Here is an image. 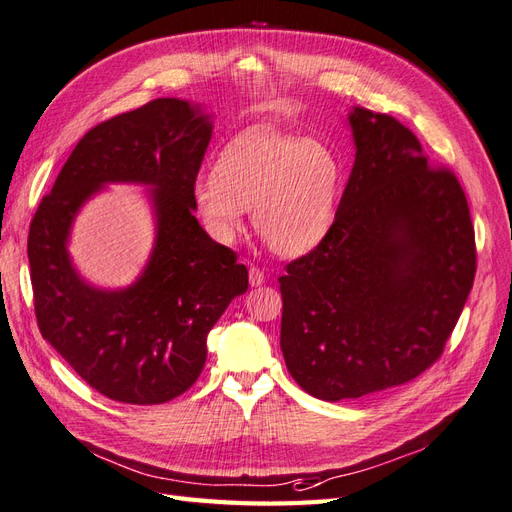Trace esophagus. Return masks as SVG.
Instances as JSON below:
<instances>
[{
  "mask_svg": "<svg viewBox=\"0 0 512 512\" xmlns=\"http://www.w3.org/2000/svg\"><path fill=\"white\" fill-rule=\"evenodd\" d=\"M249 283H251V287H261L263 283H266V274H263L259 268H251L249 270Z\"/></svg>",
  "mask_w": 512,
  "mask_h": 512,
  "instance_id": "34e87169",
  "label": "esophagus"
}]
</instances>
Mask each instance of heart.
Segmentation results:
<instances>
[{"label":"heart","mask_w":512,"mask_h":512,"mask_svg":"<svg viewBox=\"0 0 512 512\" xmlns=\"http://www.w3.org/2000/svg\"><path fill=\"white\" fill-rule=\"evenodd\" d=\"M344 163L332 144L249 127L229 140L193 185L206 232L232 244L251 219L259 238L280 257H300L327 238L338 217Z\"/></svg>","instance_id":"b5f03b06"}]
</instances>
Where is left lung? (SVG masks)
<instances>
[{
	"label": "left lung",
	"mask_w": 512,
	"mask_h": 512,
	"mask_svg": "<svg viewBox=\"0 0 512 512\" xmlns=\"http://www.w3.org/2000/svg\"><path fill=\"white\" fill-rule=\"evenodd\" d=\"M355 163L332 232L278 278L280 349L306 393L338 402L430 368L474 283V227L457 178L387 114H346Z\"/></svg>",
	"instance_id": "1"
}]
</instances>
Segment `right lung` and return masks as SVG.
Returning a JSON list of instances; mask_svg holds the SVG:
<instances>
[{
  "instance_id": "add662e5",
  "label": "right lung",
  "mask_w": 512,
  "mask_h": 512,
  "mask_svg": "<svg viewBox=\"0 0 512 512\" xmlns=\"http://www.w3.org/2000/svg\"><path fill=\"white\" fill-rule=\"evenodd\" d=\"M204 104L159 97L85 134L29 227L27 257L42 338L106 398L163 404L206 364L208 332L249 289L236 253L195 219L193 185L212 138ZM108 184H138L156 238L134 284L97 288L69 255L79 210Z\"/></svg>"
}]
</instances>
